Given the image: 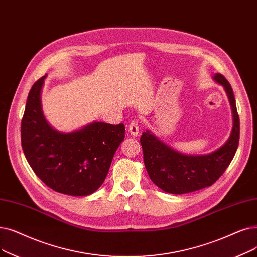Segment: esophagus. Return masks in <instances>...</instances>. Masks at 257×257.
Masks as SVG:
<instances>
[{
	"mask_svg": "<svg viewBox=\"0 0 257 257\" xmlns=\"http://www.w3.org/2000/svg\"><path fill=\"white\" fill-rule=\"evenodd\" d=\"M128 131H129V133H130L131 136H135V137L139 136V131H140V129H139L138 122H137V121H132L131 124L129 125V127H128Z\"/></svg>",
	"mask_w": 257,
	"mask_h": 257,
	"instance_id": "1",
	"label": "esophagus"
}]
</instances>
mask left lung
<instances>
[{
    "label": "left lung",
    "instance_id": "1",
    "mask_svg": "<svg viewBox=\"0 0 257 257\" xmlns=\"http://www.w3.org/2000/svg\"><path fill=\"white\" fill-rule=\"evenodd\" d=\"M224 87L232 110L233 127L229 139L208 154H185L171 148L150 130L143 132L141 144L144 163L150 180L163 191L172 194L194 192L214 184L226 171L238 147L239 117L233 90L224 75L212 76Z\"/></svg>",
    "mask_w": 257,
    "mask_h": 257
}]
</instances>
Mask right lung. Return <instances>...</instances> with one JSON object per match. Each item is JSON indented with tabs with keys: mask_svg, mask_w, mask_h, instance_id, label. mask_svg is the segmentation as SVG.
Masks as SVG:
<instances>
[{
	"mask_svg": "<svg viewBox=\"0 0 257 257\" xmlns=\"http://www.w3.org/2000/svg\"><path fill=\"white\" fill-rule=\"evenodd\" d=\"M46 77H41L29 91L21 125L22 148L32 170L52 190L71 196L90 195L103 185L125 139V126L92 121L71 132L54 129L42 108Z\"/></svg>",
	"mask_w": 257,
	"mask_h": 257,
	"instance_id": "obj_1",
	"label": "right lung"
}]
</instances>
